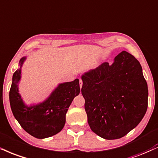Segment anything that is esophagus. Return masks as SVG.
<instances>
[{
    "label": "esophagus",
    "instance_id": "34e87169",
    "mask_svg": "<svg viewBox=\"0 0 158 158\" xmlns=\"http://www.w3.org/2000/svg\"><path fill=\"white\" fill-rule=\"evenodd\" d=\"M82 84H83L82 81L80 79V80H79V86H80V88H81V87H82Z\"/></svg>",
    "mask_w": 158,
    "mask_h": 158
}]
</instances>
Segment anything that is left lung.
<instances>
[{
	"instance_id": "1",
	"label": "left lung",
	"mask_w": 158,
	"mask_h": 158,
	"mask_svg": "<svg viewBox=\"0 0 158 158\" xmlns=\"http://www.w3.org/2000/svg\"><path fill=\"white\" fill-rule=\"evenodd\" d=\"M81 94L91 130L104 139L121 138L140 122L148 87L138 60L123 51L81 77Z\"/></svg>"
}]
</instances>
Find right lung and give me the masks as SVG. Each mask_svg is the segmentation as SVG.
<instances>
[{
  "label": "right lung",
  "mask_w": 158,
  "mask_h": 158,
  "mask_svg": "<svg viewBox=\"0 0 158 158\" xmlns=\"http://www.w3.org/2000/svg\"><path fill=\"white\" fill-rule=\"evenodd\" d=\"M25 60L26 57H23L20 60V68ZM20 74V68L13 74L9 90V102L15 118L26 132L37 138H48L57 134L64 126L68 107L80 92L79 80L76 79L59 85L45 102L28 107L18 93Z\"/></svg>",
  "instance_id": "1"
}]
</instances>
